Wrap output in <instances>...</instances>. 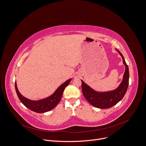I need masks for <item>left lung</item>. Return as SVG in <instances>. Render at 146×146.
I'll list each match as a JSON object with an SVG mask.
<instances>
[{"instance_id":"left-lung-1","label":"left lung","mask_w":146,"mask_h":146,"mask_svg":"<svg viewBox=\"0 0 146 146\" xmlns=\"http://www.w3.org/2000/svg\"><path fill=\"white\" fill-rule=\"evenodd\" d=\"M116 50L121 56L125 66L123 80L118 88L113 91L107 92H98L92 89L81 80L83 94L88 102L95 107L103 109L111 108L121 101L126 92L129 85V68L123 55L119 51Z\"/></svg>"}]
</instances>
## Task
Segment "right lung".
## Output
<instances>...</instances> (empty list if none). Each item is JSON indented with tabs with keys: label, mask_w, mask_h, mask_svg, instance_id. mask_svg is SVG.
Masks as SVG:
<instances>
[{
	"label": "right lung",
	"mask_w": 146,
	"mask_h": 146,
	"mask_svg": "<svg viewBox=\"0 0 146 146\" xmlns=\"http://www.w3.org/2000/svg\"><path fill=\"white\" fill-rule=\"evenodd\" d=\"M71 80V79H70L60 85L50 97L38 101L31 100L22 96L17 89L16 82H15V88L20 100L26 107L35 112L43 113L52 110L58 104L65 88L68 85Z\"/></svg>",
	"instance_id": "1"
}]
</instances>
